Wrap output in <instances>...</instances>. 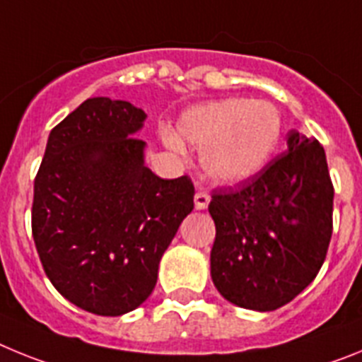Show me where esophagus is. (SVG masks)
I'll list each match as a JSON object with an SVG mask.
<instances>
[{"label": "esophagus", "instance_id": "obj_1", "mask_svg": "<svg viewBox=\"0 0 362 362\" xmlns=\"http://www.w3.org/2000/svg\"><path fill=\"white\" fill-rule=\"evenodd\" d=\"M194 203H196L197 210H204L210 204V194L204 190H199L194 197Z\"/></svg>", "mask_w": 362, "mask_h": 362}]
</instances>
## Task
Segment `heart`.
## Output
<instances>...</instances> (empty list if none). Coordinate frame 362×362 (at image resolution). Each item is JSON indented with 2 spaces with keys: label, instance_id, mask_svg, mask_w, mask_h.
I'll use <instances>...</instances> for the list:
<instances>
[{
  "label": "heart",
  "instance_id": "heart-1",
  "mask_svg": "<svg viewBox=\"0 0 362 362\" xmlns=\"http://www.w3.org/2000/svg\"><path fill=\"white\" fill-rule=\"evenodd\" d=\"M182 141L203 150L206 174L221 183L248 181L274 158L283 134L277 107L264 99L228 98L185 112L177 124ZM168 146L181 150L174 134Z\"/></svg>",
  "mask_w": 362,
  "mask_h": 362
}]
</instances>
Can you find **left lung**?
Returning a JSON list of instances; mask_svg holds the SVG:
<instances>
[{
  "instance_id": "8db88e82",
  "label": "left lung",
  "mask_w": 362,
  "mask_h": 362,
  "mask_svg": "<svg viewBox=\"0 0 362 362\" xmlns=\"http://www.w3.org/2000/svg\"><path fill=\"white\" fill-rule=\"evenodd\" d=\"M210 272L233 305L284 306L315 279L334 230V185L317 139L288 134V150L233 187L214 188Z\"/></svg>"
}]
</instances>
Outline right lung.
Here are the masks:
<instances>
[{
	"mask_svg": "<svg viewBox=\"0 0 362 362\" xmlns=\"http://www.w3.org/2000/svg\"><path fill=\"white\" fill-rule=\"evenodd\" d=\"M145 112L92 98L56 124L34 179L32 235L54 288L116 317L145 303L163 254L194 209L188 175L161 179L143 163Z\"/></svg>",
	"mask_w": 362,
	"mask_h": 362,
	"instance_id": "obj_1",
	"label": "right lung"
}]
</instances>
